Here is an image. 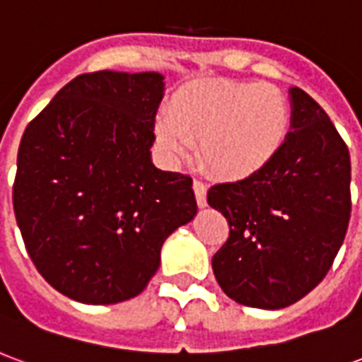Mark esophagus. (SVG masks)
I'll return each instance as SVG.
<instances>
[{"label":"esophagus","instance_id":"obj_1","mask_svg":"<svg viewBox=\"0 0 362 362\" xmlns=\"http://www.w3.org/2000/svg\"><path fill=\"white\" fill-rule=\"evenodd\" d=\"M194 194H196V202L199 207L207 205V186L202 180H194Z\"/></svg>","mask_w":362,"mask_h":362}]
</instances>
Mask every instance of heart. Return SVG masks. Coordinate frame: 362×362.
<instances>
[{"label":"heart","instance_id":"b5f03b06","mask_svg":"<svg viewBox=\"0 0 362 362\" xmlns=\"http://www.w3.org/2000/svg\"><path fill=\"white\" fill-rule=\"evenodd\" d=\"M291 106L275 85L205 81L180 90L170 114L155 119V135L170 160L186 158L199 143L202 158L223 180L264 173L285 147Z\"/></svg>","mask_w":362,"mask_h":362}]
</instances>
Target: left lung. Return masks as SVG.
I'll return each instance as SVG.
<instances>
[{
	"instance_id": "left-lung-1",
	"label": "left lung",
	"mask_w": 362,
	"mask_h": 362,
	"mask_svg": "<svg viewBox=\"0 0 362 362\" xmlns=\"http://www.w3.org/2000/svg\"><path fill=\"white\" fill-rule=\"evenodd\" d=\"M285 147L264 173L215 184L207 204L227 217L213 256L215 279L233 300L277 310L300 300L334 264L351 217L349 149L324 108L291 89Z\"/></svg>"
}]
</instances>
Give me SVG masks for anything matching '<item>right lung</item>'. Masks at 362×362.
Returning <instances> with one entry per match:
<instances>
[{
	"mask_svg": "<svg viewBox=\"0 0 362 362\" xmlns=\"http://www.w3.org/2000/svg\"><path fill=\"white\" fill-rule=\"evenodd\" d=\"M163 79L155 71L79 75L23 134L17 225L38 273L74 300L139 295L166 236L197 213L188 174L151 163Z\"/></svg>",
	"mask_w": 362,
	"mask_h": 362,
	"instance_id": "obj_1",
	"label": "right lung"
}]
</instances>
